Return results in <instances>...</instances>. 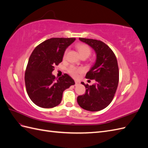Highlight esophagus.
Instances as JSON below:
<instances>
[{
	"instance_id": "34e87169",
	"label": "esophagus",
	"mask_w": 148,
	"mask_h": 148,
	"mask_svg": "<svg viewBox=\"0 0 148 148\" xmlns=\"http://www.w3.org/2000/svg\"><path fill=\"white\" fill-rule=\"evenodd\" d=\"M75 85H76V86H77V85H78V84H80V82H79V81H75Z\"/></svg>"
}]
</instances>
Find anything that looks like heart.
<instances>
[{
  "label": "heart",
  "mask_w": 148,
  "mask_h": 148,
  "mask_svg": "<svg viewBox=\"0 0 148 148\" xmlns=\"http://www.w3.org/2000/svg\"><path fill=\"white\" fill-rule=\"evenodd\" d=\"M77 47L78 49L80 56H81L82 57V56H86L88 57V56H89V55L91 54V48L89 47L87 45V44H77ZM67 52H68V50L66 49L64 53V59H65V58L66 57ZM67 71H68V73L71 76H72L73 77L77 78L78 77L79 74L82 73L83 72V69L82 68V67L76 66L75 65H70L68 68Z\"/></svg>",
  "instance_id": "obj_1"
}]
</instances>
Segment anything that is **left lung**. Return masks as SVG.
I'll list each match as a JSON object with an SVG mask.
<instances>
[{
	"mask_svg": "<svg viewBox=\"0 0 148 148\" xmlns=\"http://www.w3.org/2000/svg\"><path fill=\"white\" fill-rule=\"evenodd\" d=\"M80 41L91 46L96 53V60L86 75V78L96 83L86 88L85 94L77 97L79 106L86 110L95 112L104 109L112 101L117 89L119 70L117 58L112 49L102 41L79 38Z\"/></svg>",
	"mask_w": 148,
	"mask_h": 148,
	"instance_id": "1",
	"label": "left lung"
}]
</instances>
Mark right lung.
Returning <instances> with one entry per match:
<instances>
[{
	"label": "right lung",
	"instance_id": "obj_1",
	"mask_svg": "<svg viewBox=\"0 0 148 148\" xmlns=\"http://www.w3.org/2000/svg\"><path fill=\"white\" fill-rule=\"evenodd\" d=\"M75 38H54L36 47L29 58L25 82L30 99L42 108H52L62 101L63 92L74 80L69 75L56 78L52 72L54 66L61 63L65 49Z\"/></svg>",
	"mask_w": 148,
	"mask_h": 148
}]
</instances>
